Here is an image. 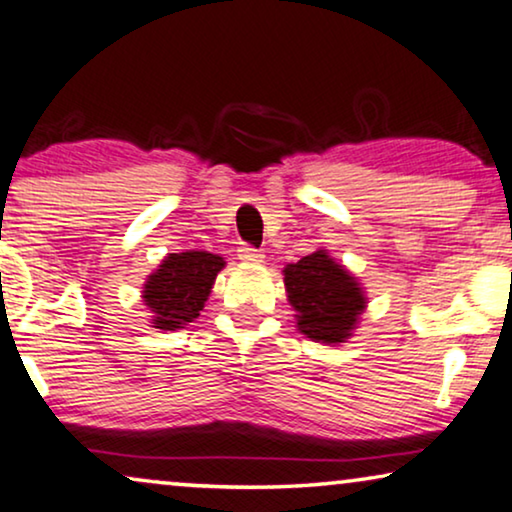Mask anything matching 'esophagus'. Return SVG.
I'll use <instances>...</instances> for the list:
<instances>
[{
	"label": "esophagus",
	"instance_id": "obj_1",
	"mask_svg": "<svg viewBox=\"0 0 512 512\" xmlns=\"http://www.w3.org/2000/svg\"><path fill=\"white\" fill-rule=\"evenodd\" d=\"M238 257H241L243 262H262L264 260L262 250L252 248V245H248V243H243L241 248H238Z\"/></svg>",
	"mask_w": 512,
	"mask_h": 512
}]
</instances>
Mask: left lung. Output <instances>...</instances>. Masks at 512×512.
I'll return each mask as SVG.
<instances>
[{
    "mask_svg": "<svg viewBox=\"0 0 512 512\" xmlns=\"http://www.w3.org/2000/svg\"><path fill=\"white\" fill-rule=\"evenodd\" d=\"M288 302L295 309L297 330L313 342L342 344L356 330L367 297L356 276L325 250H316L283 269Z\"/></svg>",
    "mask_w": 512,
    "mask_h": 512,
    "instance_id": "left-lung-1",
    "label": "left lung"
}]
</instances>
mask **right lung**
Returning <instances> with one entry per match:
<instances>
[{
	"label": "right lung",
	"instance_id": "right-lung-1",
	"mask_svg": "<svg viewBox=\"0 0 512 512\" xmlns=\"http://www.w3.org/2000/svg\"><path fill=\"white\" fill-rule=\"evenodd\" d=\"M224 264V257L206 250L170 252L142 290V302L154 313L152 327L180 330L199 318Z\"/></svg>",
	"mask_w": 512,
	"mask_h": 512
}]
</instances>
